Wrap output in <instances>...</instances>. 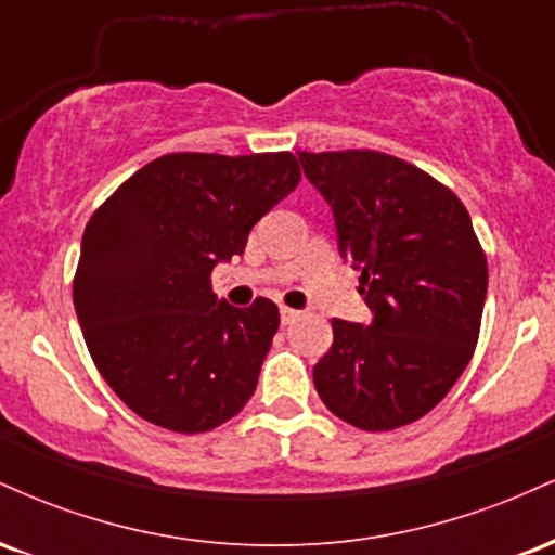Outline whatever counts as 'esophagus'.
<instances>
[{"label": "esophagus", "mask_w": 555, "mask_h": 555, "mask_svg": "<svg viewBox=\"0 0 555 555\" xmlns=\"http://www.w3.org/2000/svg\"><path fill=\"white\" fill-rule=\"evenodd\" d=\"M279 313H282V323H284V326H289V323H295L297 318H299V310L286 308V305H282V308H279Z\"/></svg>", "instance_id": "obj_1"}]
</instances>
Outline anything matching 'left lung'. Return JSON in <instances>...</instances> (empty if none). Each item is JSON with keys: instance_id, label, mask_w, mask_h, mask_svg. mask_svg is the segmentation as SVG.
<instances>
[{"instance_id": "8db88e82", "label": "left lung", "mask_w": 555, "mask_h": 555, "mask_svg": "<svg viewBox=\"0 0 555 555\" xmlns=\"http://www.w3.org/2000/svg\"><path fill=\"white\" fill-rule=\"evenodd\" d=\"M360 271L371 326L334 318L313 367L323 404L360 430L428 415L473 360L488 260L464 203L428 171L380 151L299 154Z\"/></svg>"}]
</instances>
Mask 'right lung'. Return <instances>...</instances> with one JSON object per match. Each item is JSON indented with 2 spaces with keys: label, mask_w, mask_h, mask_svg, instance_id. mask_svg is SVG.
<instances>
[{
  "label": "right lung",
  "mask_w": 555,
  "mask_h": 555,
  "mask_svg": "<svg viewBox=\"0 0 555 555\" xmlns=\"http://www.w3.org/2000/svg\"><path fill=\"white\" fill-rule=\"evenodd\" d=\"M299 182L279 154L158 156L95 208L82 232L73 302L88 352L135 415L175 433L234 417L258 386L279 308L214 295L219 260Z\"/></svg>",
  "instance_id": "add662e5"
}]
</instances>
